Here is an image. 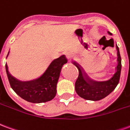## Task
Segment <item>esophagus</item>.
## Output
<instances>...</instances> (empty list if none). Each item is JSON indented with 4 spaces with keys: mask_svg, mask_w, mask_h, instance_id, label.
I'll return each mask as SVG.
<instances>
[{
    "mask_svg": "<svg viewBox=\"0 0 130 130\" xmlns=\"http://www.w3.org/2000/svg\"><path fill=\"white\" fill-rule=\"evenodd\" d=\"M66 57L68 59H71L74 57V54L71 52H67V53H66Z\"/></svg>",
    "mask_w": 130,
    "mask_h": 130,
    "instance_id": "34e87169",
    "label": "esophagus"
}]
</instances>
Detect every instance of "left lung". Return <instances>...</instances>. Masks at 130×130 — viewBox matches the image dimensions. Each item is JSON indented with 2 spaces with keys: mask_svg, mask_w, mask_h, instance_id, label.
I'll list each match as a JSON object with an SVG mask.
<instances>
[{
  "mask_svg": "<svg viewBox=\"0 0 130 130\" xmlns=\"http://www.w3.org/2000/svg\"><path fill=\"white\" fill-rule=\"evenodd\" d=\"M107 32L111 35L109 32ZM116 48L117 50L118 65L116 66L115 73L107 79L98 81L91 79L82 71L78 64L75 61L73 62L79 71V75L75 85V91L79 96L85 100L97 101L107 96L115 89L119 82L121 71V58L119 48L117 45Z\"/></svg>",
  "mask_w": 130,
  "mask_h": 130,
  "instance_id": "left-lung-1",
  "label": "left lung"
}]
</instances>
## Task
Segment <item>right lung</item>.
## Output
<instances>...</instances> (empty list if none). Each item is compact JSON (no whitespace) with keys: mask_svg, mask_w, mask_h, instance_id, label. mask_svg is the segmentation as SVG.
Listing matches in <instances>:
<instances>
[{"mask_svg":"<svg viewBox=\"0 0 130 130\" xmlns=\"http://www.w3.org/2000/svg\"><path fill=\"white\" fill-rule=\"evenodd\" d=\"M9 51L7 55L8 57ZM67 63L64 55L51 61L48 68L40 76L27 81H20L11 75L8 66L5 69L12 89L17 95L25 100L32 103H45L53 100L57 93V84L63 65Z\"/></svg>","mask_w":130,"mask_h":130,"instance_id":"1","label":"right lung"}]
</instances>
